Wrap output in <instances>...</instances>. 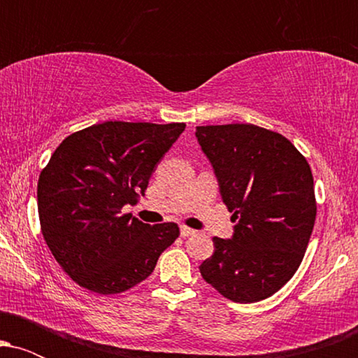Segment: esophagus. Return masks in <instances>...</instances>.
I'll return each mask as SVG.
<instances>
[{"label":"esophagus","mask_w":358,"mask_h":358,"mask_svg":"<svg viewBox=\"0 0 358 358\" xmlns=\"http://www.w3.org/2000/svg\"><path fill=\"white\" fill-rule=\"evenodd\" d=\"M180 234H182L183 237H188V236H193L195 231H193V229H190V227H187V225H182V227H180Z\"/></svg>","instance_id":"esophagus-1"}]
</instances>
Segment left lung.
Instances as JSON below:
<instances>
[{"label": "left lung", "instance_id": "8db88e82", "mask_svg": "<svg viewBox=\"0 0 358 358\" xmlns=\"http://www.w3.org/2000/svg\"><path fill=\"white\" fill-rule=\"evenodd\" d=\"M195 134L237 222L232 239L213 237L202 278L236 303L273 296L298 271L313 232L311 168L289 139L261 126H199Z\"/></svg>", "mask_w": 358, "mask_h": 358}]
</instances>
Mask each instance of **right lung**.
<instances>
[{
  "label": "right lung",
  "mask_w": 358,
  "mask_h": 358,
  "mask_svg": "<svg viewBox=\"0 0 358 358\" xmlns=\"http://www.w3.org/2000/svg\"><path fill=\"white\" fill-rule=\"evenodd\" d=\"M185 126L106 121L76 131L53 151L36 188L40 229L80 287L117 294L139 285L180 236L175 222L150 225L121 208L138 202Z\"/></svg>",
  "instance_id": "obj_1"
}]
</instances>
